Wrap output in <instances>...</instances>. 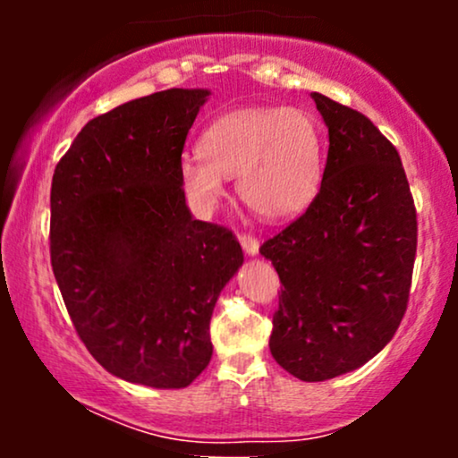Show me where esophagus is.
Segmentation results:
<instances>
[{
  "instance_id": "34e87169",
  "label": "esophagus",
  "mask_w": 458,
  "mask_h": 458,
  "mask_svg": "<svg viewBox=\"0 0 458 458\" xmlns=\"http://www.w3.org/2000/svg\"><path fill=\"white\" fill-rule=\"evenodd\" d=\"M239 241H241V245H243V250H245V254H247V256H256V254H259L260 241L256 239L254 234H247V233H243V234L239 236Z\"/></svg>"
}]
</instances>
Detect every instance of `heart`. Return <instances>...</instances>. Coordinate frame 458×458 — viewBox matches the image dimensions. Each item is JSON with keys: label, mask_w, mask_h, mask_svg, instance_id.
<instances>
[{"label": "heart", "mask_w": 458, "mask_h": 458, "mask_svg": "<svg viewBox=\"0 0 458 458\" xmlns=\"http://www.w3.org/2000/svg\"><path fill=\"white\" fill-rule=\"evenodd\" d=\"M178 174L187 196L204 207L222 198L224 176H236V191L256 215L291 217L323 181V129L303 109H234L204 129L199 155L182 157Z\"/></svg>", "instance_id": "b5f03b06"}]
</instances>
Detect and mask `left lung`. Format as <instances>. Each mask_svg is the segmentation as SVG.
I'll use <instances>...</instances> for the list:
<instances>
[{
  "mask_svg": "<svg viewBox=\"0 0 458 458\" xmlns=\"http://www.w3.org/2000/svg\"><path fill=\"white\" fill-rule=\"evenodd\" d=\"M329 129L306 213L260 245L280 276L269 349L301 381L355 370L392 340L411 288L418 217L398 150L364 114L312 92Z\"/></svg>",
  "mask_w": 458,
  "mask_h": 458,
  "instance_id": "1",
  "label": "left lung"
}]
</instances>
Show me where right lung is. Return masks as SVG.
Returning a JSON list of instances; mask_svg holds the SVG:
<instances>
[{
  "label": "right lung",
  "instance_id": "add662e5",
  "mask_svg": "<svg viewBox=\"0 0 458 458\" xmlns=\"http://www.w3.org/2000/svg\"><path fill=\"white\" fill-rule=\"evenodd\" d=\"M208 90L135 98L86 124L51 181V267L77 335L120 379L187 387L213 355L211 317L243 262L193 219L178 165Z\"/></svg>",
  "mask_w": 458,
  "mask_h": 458
}]
</instances>
